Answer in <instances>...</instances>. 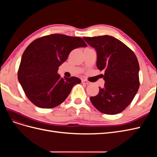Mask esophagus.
<instances>
[{
    "mask_svg": "<svg viewBox=\"0 0 157 157\" xmlns=\"http://www.w3.org/2000/svg\"><path fill=\"white\" fill-rule=\"evenodd\" d=\"M82 84H87V85L91 84V82L88 81V80H84V79L82 80Z\"/></svg>",
    "mask_w": 157,
    "mask_h": 157,
    "instance_id": "obj_1",
    "label": "esophagus"
}]
</instances>
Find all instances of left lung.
Segmentation results:
<instances>
[{
    "label": "left lung",
    "instance_id": "left-lung-1",
    "mask_svg": "<svg viewBox=\"0 0 157 157\" xmlns=\"http://www.w3.org/2000/svg\"><path fill=\"white\" fill-rule=\"evenodd\" d=\"M97 52L96 65L105 70V84L97 96L91 97L93 105L107 115H116L130 105L140 87L138 60L130 48L109 36L83 37Z\"/></svg>",
    "mask_w": 157,
    "mask_h": 157
}]
</instances>
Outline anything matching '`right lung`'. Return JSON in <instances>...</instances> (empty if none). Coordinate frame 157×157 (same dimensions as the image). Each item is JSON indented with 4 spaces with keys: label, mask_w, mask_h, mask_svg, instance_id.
I'll return each instance as SVG.
<instances>
[{
    "label": "right lung",
    "mask_w": 157,
    "mask_h": 157,
    "mask_svg": "<svg viewBox=\"0 0 157 157\" xmlns=\"http://www.w3.org/2000/svg\"><path fill=\"white\" fill-rule=\"evenodd\" d=\"M86 46L80 37L52 34L35 39L27 47L17 78L26 96L35 105L43 109L58 106L75 85L81 82L75 77L61 78L58 71L71 51Z\"/></svg>",
    "instance_id": "right-lung-1"
}]
</instances>
